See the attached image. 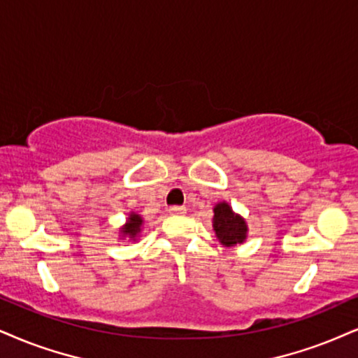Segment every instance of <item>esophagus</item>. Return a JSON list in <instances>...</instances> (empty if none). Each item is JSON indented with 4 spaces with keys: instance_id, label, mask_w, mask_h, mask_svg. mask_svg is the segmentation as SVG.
<instances>
[{
    "instance_id": "1",
    "label": "esophagus",
    "mask_w": 358,
    "mask_h": 358,
    "mask_svg": "<svg viewBox=\"0 0 358 358\" xmlns=\"http://www.w3.org/2000/svg\"><path fill=\"white\" fill-rule=\"evenodd\" d=\"M169 213L172 215H182V214H186V207H184V206H172L169 209Z\"/></svg>"
}]
</instances>
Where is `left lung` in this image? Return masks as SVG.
I'll return each mask as SVG.
<instances>
[{
  "label": "left lung",
  "instance_id": "obj_1",
  "mask_svg": "<svg viewBox=\"0 0 358 358\" xmlns=\"http://www.w3.org/2000/svg\"><path fill=\"white\" fill-rule=\"evenodd\" d=\"M213 227L215 236L224 247L242 244L247 237V222L244 217L236 214L227 202H219L214 207Z\"/></svg>",
  "mask_w": 358,
  "mask_h": 358
}]
</instances>
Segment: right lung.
I'll return each mask as SVG.
<instances>
[{
	"instance_id": "add662e5",
	"label": "right lung",
	"mask_w": 358,
	"mask_h": 358,
	"mask_svg": "<svg viewBox=\"0 0 358 358\" xmlns=\"http://www.w3.org/2000/svg\"><path fill=\"white\" fill-rule=\"evenodd\" d=\"M141 227H143V217L139 214L131 213L129 217H127V222L121 229L122 237H129L131 241H136V237L139 236Z\"/></svg>"
}]
</instances>
